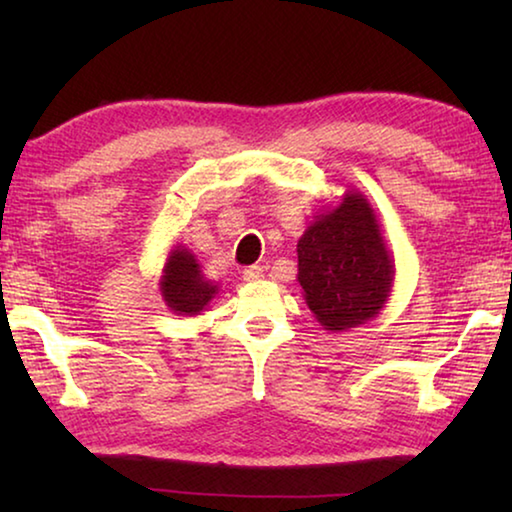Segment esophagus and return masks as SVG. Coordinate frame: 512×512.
<instances>
[{
  "label": "esophagus",
  "instance_id": "obj_1",
  "mask_svg": "<svg viewBox=\"0 0 512 512\" xmlns=\"http://www.w3.org/2000/svg\"><path fill=\"white\" fill-rule=\"evenodd\" d=\"M264 277V271L259 266H248V268H244V282H250V284H255V282H259Z\"/></svg>",
  "mask_w": 512,
  "mask_h": 512
}]
</instances>
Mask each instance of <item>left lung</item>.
<instances>
[{"instance_id":"left-lung-1","label":"left lung","mask_w":512,"mask_h":512,"mask_svg":"<svg viewBox=\"0 0 512 512\" xmlns=\"http://www.w3.org/2000/svg\"><path fill=\"white\" fill-rule=\"evenodd\" d=\"M298 282L311 314L327 332H348L386 307L395 259L375 207L359 189L325 205L298 239Z\"/></svg>"}]
</instances>
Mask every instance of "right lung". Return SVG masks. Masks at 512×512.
<instances>
[{"label":"right lung","mask_w":512,"mask_h":512,"mask_svg":"<svg viewBox=\"0 0 512 512\" xmlns=\"http://www.w3.org/2000/svg\"><path fill=\"white\" fill-rule=\"evenodd\" d=\"M160 293L164 305L176 316H198L210 307L219 284L207 280L196 255L183 244L173 246L162 268Z\"/></svg>","instance_id":"obj_1"}]
</instances>
